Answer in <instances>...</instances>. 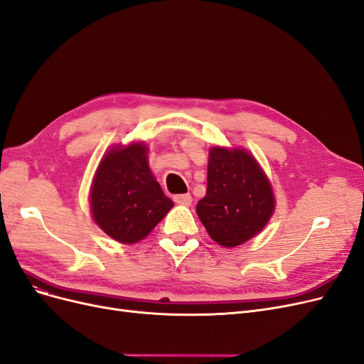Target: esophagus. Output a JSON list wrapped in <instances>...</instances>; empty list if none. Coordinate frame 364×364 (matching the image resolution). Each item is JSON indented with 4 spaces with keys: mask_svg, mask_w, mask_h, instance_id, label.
Listing matches in <instances>:
<instances>
[{
    "mask_svg": "<svg viewBox=\"0 0 364 364\" xmlns=\"http://www.w3.org/2000/svg\"><path fill=\"white\" fill-rule=\"evenodd\" d=\"M173 200H174V202H176L178 205H182V206H190V205H191V202H193V197H191V194H190V193H186V194H178V196H174V197H173Z\"/></svg>",
    "mask_w": 364,
    "mask_h": 364,
    "instance_id": "obj_1",
    "label": "esophagus"
}]
</instances>
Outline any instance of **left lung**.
Masks as SVG:
<instances>
[{"mask_svg": "<svg viewBox=\"0 0 364 364\" xmlns=\"http://www.w3.org/2000/svg\"><path fill=\"white\" fill-rule=\"evenodd\" d=\"M196 210L212 240L223 247H236L269 221L272 188L245 150L214 147L209 152L206 196L198 200Z\"/></svg>", "mask_w": 364, "mask_h": 364, "instance_id": "left-lung-1", "label": "left lung"}]
</instances>
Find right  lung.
<instances>
[{"label":"right lung","instance_id":"1","mask_svg":"<svg viewBox=\"0 0 364 364\" xmlns=\"http://www.w3.org/2000/svg\"><path fill=\"white\" fill-rule=\"evenodd\" d=\"M90 203L99 228L123 244L146 237L174 205L150 171L143 143L119 147L104 156Z\"/></svg>","mask_w":364,"mask_h":364}]
</instances>
